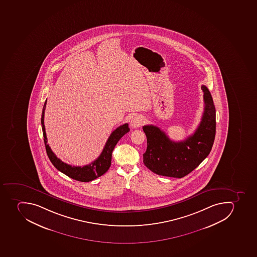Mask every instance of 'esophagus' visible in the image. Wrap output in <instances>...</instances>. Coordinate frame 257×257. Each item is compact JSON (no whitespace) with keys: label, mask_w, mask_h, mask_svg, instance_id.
Wrapping results in <instances>:
<instances>
[{"label":"esophagus","mask_w":257,"mask_h":257,"mask_svg":"<svg viewBox=\"0 0 257 257\" xmlns=\"http://www.w3.org/2000/svg\"><path fill=\"white\" fill-rule=\"evenodd\" d=\"M145 123V119L141 115H135L131 119V126L133 127H141Z\"/></svg>","instance_id":"1"}]
</instances>
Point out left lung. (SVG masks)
<instances>
[{"instance_id": "1", "label": "left lung", "mask_w": 257, "mask_h": 257, "mask_svg": "<svg viewBox=\"0 0 257 257\" xmlns=\"http://www.w3.org/2000/svg\"><path fill=\"white\" fill-rule=\"evenodd\" d=\"M204 111L199 127L182 142H173L160 127L143 126L147 140L143 163L150 170L165 177L181 178L199 166L211 151L216 135V109L211 93L205 85Z\"/></svg>"}]
</instances>
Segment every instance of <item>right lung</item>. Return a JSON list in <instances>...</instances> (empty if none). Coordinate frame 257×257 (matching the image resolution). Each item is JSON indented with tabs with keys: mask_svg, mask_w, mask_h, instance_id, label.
Returning <instances> with one entry per match:
<instances>
[{
	"mask_svg": "<svg viewBox=\"0 0 257 257\" xmlns=\"http://www.w3.org/2000/svg\"><path fill=\"white\" fill-rule=\"evenodd\" d=\"M46 101L44 104L42 114H41V127L43 131L44 142L46 145V153L50 161L55 168L61 173L67 175V177H71L76 181H82V182H89L93 181L97 177H101V175L106 173L110 168L111 164V156L115 145L119 142L124 134L130 132V127L127 123H124L117 127L116 130L111 133L110 137L106 141V145L104 147L102 152L97 160H94L91 164L83 167L71 166L69 164L63 163L54 155L52 150L50 149L49 145L47 144V138H46V128L44 124V116H45V110H46Z\"/></svg>",
	"mask_w": 257,
	"mask_h": 257,
	"instance_id": "right-lung-1",
	"label": "right lung"
}]
</instances>
